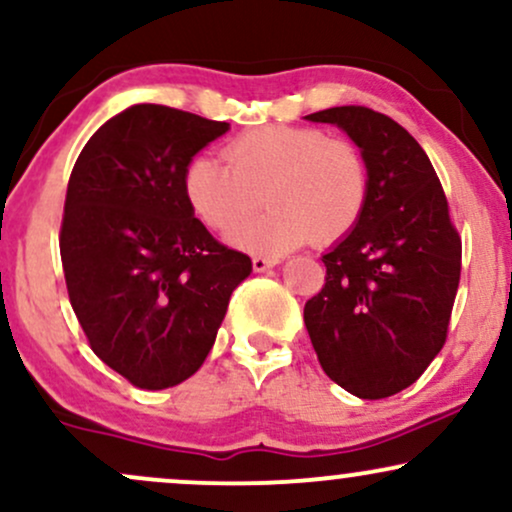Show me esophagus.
I'll return each mask as SVG.
<instances>
[{"mask_svg": "<svg viewBox=\"0 0 512 512\" xmlns=\"http://www.w3.org/2000/svg\"><path fill=\"white\" fill-rule=\"evenodd\" d=\"M276 262H279V260H276V257L255 255V257H252V269H255V272H267V269L274 267Z\"/></svg>", "mask_w": 512, "mask_h": 512, "instance_id": "34e87169", "label": "esophagus"}]
</instances>
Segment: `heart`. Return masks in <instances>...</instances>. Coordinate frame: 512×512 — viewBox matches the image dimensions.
I'll return each instance as SVG.
<instances>
[{
	"mask_svg": "<svg viewBox=\"0 0 512 512\" xmlns=\"http://www.w3.org/2000/svg\"><path fill=\"white\" fill-rule=\"evenodd\" d=\"M228 166L195 156L182 175L187 204L214 231H231L259 208L260 220L231 240L252 252H284L313 240L330 245L361 219L368 199L366 158L354 142L325 129L269 125L238 134L223 149Z\"/></svg>",
	"mask_w": 512,
	"mask_h": 512,
	"instance_id": "b5f03b06",
	"label": "heart"
}]
</instances>
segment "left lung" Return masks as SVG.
I'll list each match as a JSON object with an SVG mask.
<instances>
[{
    "label": "left lung",
    "mask_w": 512,
    "mask_h": 512,
    "mask_svg": "<svg viewBox=\"0 0 512 512\" xmlns=\"http://www.w3.org/2000/svg\"><path fill=\"white\" fill-rule=\"evenodd\" d=\"M351 137L368 199L349 236L322 255L325 286L303 320L322 370L351 395L383 399L421 378L448 337L462 240L419 142L363 105L308 115Z\"/></svg>",
    "instance_id": "8db88e82"
}]
</instances>
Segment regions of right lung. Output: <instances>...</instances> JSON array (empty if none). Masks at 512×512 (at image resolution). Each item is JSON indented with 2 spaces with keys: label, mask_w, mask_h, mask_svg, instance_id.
I'll return each instance as SVG.
<instances>
[{
  "label": "right lung",
  "mask_w": 512,
  "mask_h": 512,
  "mask_svg": "<svg viewBox=\"0 0 512 512\" xmlns=\"http://www.w3.org/2000/svg\"><path fill=\"white\" fill-rule=\"evenodd\" d=\"M226 132L228 122L139 103L88 139L69 175L60 231L69 303L93 354L142 390L197 373L252 272L182 192L187 163Z\"/></svg>",
  "instance_id": "obj_1"
}]
</instances>
